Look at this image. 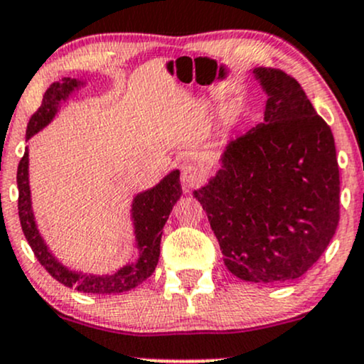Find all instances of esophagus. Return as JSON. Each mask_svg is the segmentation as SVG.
<instances>
[{
	"label": "esophagus",
	"instance_id": "34e87169",
	"mask_svg": "<svg viewBox=\"0 0 364 364\" xmlns=\"http://www.w3.org/2000/svg\"><path fill=\"white\" fill-rule=\"evenodd\" d=\"M203 179H205V173H203V169H200L198 166L185 164L181 168V183L186 190L202 185Z\"/></svg>",
	"mask_w": 364,
	"mask_h": 364
}]
</instances>
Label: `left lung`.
I'll return each mask as SVG.
<instances>
[{
	"label": "left lung",
	"instance_id": "1",
	"mask_svg": "<svg viewBox=\"0 0 364 364\" xmlns=\"http://www.w3.org/2000/svg\"><path fill=\"white\" fill-rule=\"evenodd\" d=\"M253 75L269 97L263 121L229 141L220 169L193 195L229 272L286 282L310 270L336 235L339 164L332 129L303 87L275 68Z\"/></svg>",
	"mask_w": 364,
	"mask_h": 364
}]
</instances>
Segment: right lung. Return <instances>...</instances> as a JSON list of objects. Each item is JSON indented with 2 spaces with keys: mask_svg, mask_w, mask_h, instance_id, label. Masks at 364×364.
Masks as SVG:
<instances>
[{
  "mask_svg": "<svg viewBox=\"0 0 364 364\" xmlns=\"http://www.w3.org/2000/svg\"><path fill=\"white\" fill-rule=\"evenodd\" d=\"M80 85H83L80 80L70 77L49 85L41 107L28 119L27 133H25L27 140L51 123L58 109H60L61 102L66 101L75 90H78ZM16 185H18L20 224H22L23 235L27 237L37 260L63 286L75 287L77 291L90 292V294H118V292L129 291L140 286L145 279H149L154 274L159 262V255H161L162 228H164L174 203L183 193L181 183H179V171L174 169L159 185L136 195L132 203V220L133 229H135L139 258H136V262L127 263L112 274L94 275L77 272V270L63 265L54 257L49 246L46 245L44 237L41 236L36 224L34 210H32L31 185H28V149L25 150L22 161L18 164Z\"/></svg>",
  "mask_w": 364,
  "mask_h": 364,
  "instance_id": "1",
  "label": "right lung"
}]
</instances>
